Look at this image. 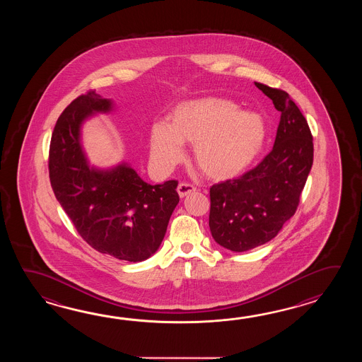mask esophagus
Wrapping results in <instances>:
<instances>
[{
    "label": "esophagus",
    "instance_id": "34e87169",
    "mask_svg": "<svg viewBox=\"0 0 362 362\" xmlns=\"http://www.w3.org/2000/svg\"><path fill=\"white\" fill-rule=\"evenodd\" d=\"M177 192L178 195H180L181 198H184L186 195H189V194H192V192H195V186L192 184H187V182H181V184H178Z\"/></svg>",
    "mask_w": 362,
    "mask_h": 362
}]
</instances>
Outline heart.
<instances>
[{"mask_svg": "<svg viewBox=\"0 0 362 362\" xmlns=\"http://www.w3.org/2000/svg\"><path fill=\"white\" fill-rule=\"evenodd\" d=\"M267 125L254 112L220 97L185 100L168 122H156L150 133L151 159L170 170L184 158V142L194 145V156L208 177L225 180L239 175L262 153Z\"/></svg>", "mask_w": 362, "mask_h": 362, "instance_id": "heart-1", "label": "heart"}]
</instances>
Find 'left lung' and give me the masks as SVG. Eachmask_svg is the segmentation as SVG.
Instances as JSON below:
<instances>
[{
  "mask_svg": "<svg viewBox=\"0 0 362 362\" xmlns=\"http://www.w3.org/2000/svg\"><path fill=\"white\" fill-rule=\"evenodd\" d=\"M281 112L274 146L240 177L209 189L211 234L223 248L243 252L274 238L296 212L313 164V137L290 95L255 83Z\"/></svg>",
  "mask_w": 362,
  "mask_h": 362,
  "instance_id": "obj_1",
  "label": "left lung"
}]
</instances>
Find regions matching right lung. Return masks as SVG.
<instances>
[{"label": "right lung", "instance_id": "obj_1", "mask_svg": "<svg viewBox=\"0 0 362 362\" xmlns=\"http://www.w3.org/2000/svg\"><path fill=\"white\" fill-rule=\"evenodd\" d=\"M112 100L95 90L72 100L55 124L49 177L55 198L85 242L119 260L144 262L154 255L180 202L176 180L150 185L127 163L90 167L81 146V125Z\"/></svg>", "mask_w": 362, "mask_h": 362}]
</instances>
